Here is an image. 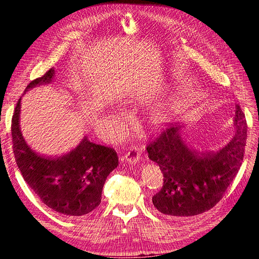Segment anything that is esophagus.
Instances as JSON below:
<instances>
[{"label":"esophagus","mask_w":259,"mask_h":259,"mask_svg":"<svg viewBox=\"0 0 259 259\" xmlns=\"http://www.w3.org/2000/svg\"><path fill=\"white\" fill-rule=\"evenodd\" d=\"M139 159H140V154H139V150H138V148H136V147H131L130 149H128V151L124 154V156H123V160L126 162L127 164H136L138 161H139Z\"/></svg>","instance_id":"esophagus-1"}]
</instances>
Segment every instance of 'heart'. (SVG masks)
I'll return each mask as SVG.
<instances>
[{
	"label": "heart",
	"mask_w": 259,
	"mask_h": 259,
	"mask_svg": "<svg viewBox=\"0 0 259 259\" xmlns=\"http://www.w3.org/2000/svg\"><path fill=\"white\" fill-rule=\"evenodd\" d=\"M173 121V112L167 106H160L152 116V123L156 127H164Z\"/></svg>",
	"instance_id": "heart-1"
}]
</instances>
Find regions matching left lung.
Masks as SVG:
<instances>
[{
  "label": "left lung",
  "mask_w": 259,
  "mask_h": 259,
  "mask_svg": "<svg viewBox=\"0 0 259 259\" xmlns=\"http://www.w3.org/2000/svg\"><path fill=\"white\" fill-rule=\"evenodd\" d=\"M234 135L216 152H198L182 137L184 126L164 131L147 146L148 156L160 166L162 189L152 197L154 207L168 217H189L215 206L237 176L247 136L245 115L236 105Z\"/></svg>",
  "instance_id": "left-lung-1"
}]
</instances>
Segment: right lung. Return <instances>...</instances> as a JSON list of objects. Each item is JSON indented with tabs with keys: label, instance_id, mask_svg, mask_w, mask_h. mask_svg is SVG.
I'll return each mask as SVG.
<instances>
[{
	"label": "right lung",
	"instance_id": "1",
	"mask_svg": "<svg viewBox=\"0 0 259 259\" xmlns=\"http://www.w3.org/2000/svg\"><path fill=\"white\" fill-rule=\"evenodd\" d=\"M55 70L30 82L26 92L51 84ZM21 97L12 120L14 155L20 173L44 204L68 217L91 213L101 202V192L108 175L119 165L111 148L91 143L84 136L71 151L58 158L38 155L23 139L20 130Z\"/></svg>",
	"mask_w": 259,
	"mask_h": 259
}]
</instances>
